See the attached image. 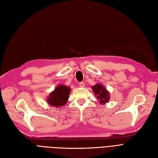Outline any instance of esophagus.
I'll return each mask as SVG.
<instances>
[{
    "instance_id": "esophagus-1",
    "label": "esophagus",
    "mask_w": 158,
    "mask_h": 158,
    "mask_svg": "<svg viewBox=\"0 0 158 158\" xmlns=\"http://www.w3.org/2000/svg\"><path fill=\"white\" fill-rule=\"evenodd\" d=\"M79 86H80V87H84V86H85V83H83V82H81V83H79Z\"/></svg>"
}]
</instances>
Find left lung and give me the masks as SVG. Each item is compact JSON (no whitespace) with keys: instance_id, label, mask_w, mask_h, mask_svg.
Masks as SVG:
<instances>
[{"instance_id":"8db88e82","label":"left lung","mask_w":158,"mask_h":158,"mask_svg":"<svg viewBox=\"0 0 158 158\" xmlns=\"http://www.w3.org/2000/svg\"><path fill=\"white\" fill-rule=\"evenodd\" d=\"M92 89L96 98L99 100L100 104H104L108 102L110 98V93L102 85L97 83L92 86Z\"/></svg>"}]
</instances>
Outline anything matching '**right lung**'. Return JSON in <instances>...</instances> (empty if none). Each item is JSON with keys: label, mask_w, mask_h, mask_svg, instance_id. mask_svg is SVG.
<instances>
[{"label": "right lung", "mask_w": 158, "mask_h": 158, "mask_svg": "<svg viewBox=\"0 0 158 158\" xmlns=\"http://www.w3.org/2000/svg\"><path fill=\"white\" fill-rule=\"evenodd\" d=\"M70 92L71 89L69 86L60 85L50 93L47 99V103L55 108H63L67 103Z\"/></svg>", "instance_id": "1"}]
</instances>
